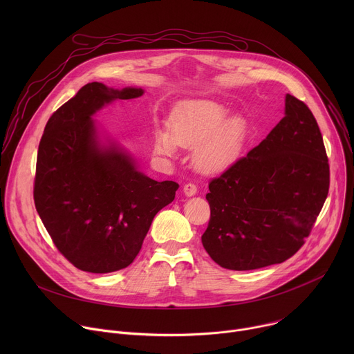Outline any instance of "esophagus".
I'll return each mask as SVG.
<instances>
[{"mask_svg":"<svg viewBox=\"0 0 354 354\" xmlns=\"http://www.w3.org/2000/svg\"><path fill=\"white\" fill-rule=\"evenodd\" d=\"M183 193L186 196H194L197 193V186L193 182H189L183 186Z\"/></svg>","mask_w":354,"mask_h":354,"instance_id":"1","label":"esophagus"}]
</instances>
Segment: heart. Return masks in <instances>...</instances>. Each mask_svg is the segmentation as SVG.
I'll list each match as a JSON object with an SVG mask.
<instances>
[{
	"instance_id": "1",
	"label": "heart",
	"mask_w": 354,
	"mask_h": 354,
	"mask_svg": "<svg viewBox=\"0 0 354 354\" xmlns=\"http://www.w3.org/2000/svg\"><path fill=\"white\" fill-rule=\"evenodd\" d=\"M250 129L245 118L212 100L190 104L175 115L172 133L158 130L156 148L172 156L176 145L194 148L193 162L203 172H218L236 162L249 142Z\"/></svg>"
}]
</instances>
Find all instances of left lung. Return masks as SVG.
<instances>
[{"label": "left lung", "instance_id": "1", "mask_svg": "<svg viewBox=\"0 0 354 354\" xmlns=\"http://www.w3.org/2000/svg\"><path fill=\"white\" fill-rule=\"evenodd\" d=\"M201 243L230 270L281 263L306 243L329 192L324 138L310 108L286 95L268 137L209 183Z\"/></svg>", "mask_w": 354, "mask_h": 354}]
</instances>
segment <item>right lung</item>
<instances>
[{"instance_id":"obj_1","label":"right lung","mask_w":354,"mask_h":354,"mask_svg":"<svg viewBox=\"0 0 354 354\" xmlns=\"http://www.w3.org/2000/svg\"><path fill=\"white\" fill-rule=\"evenodd\" d=\"M141 88L84 85L50 116L41 136L33 198L60 254L77 269L111 273L138 255L156 214L175 198L179 185L137 171L111 144L100 147L92 115L115 99H133Z\"/></svg>"}]
</instances>
